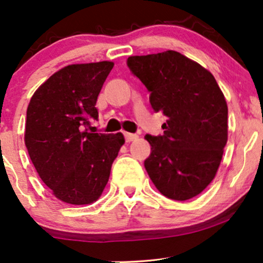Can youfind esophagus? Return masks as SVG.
Listing matches in <instances>:
<instances>
[{
    "instance_id": "esophagus-1",
    "label": "esophagus",
    "mask_w": 263,
    "mask_h": 263,
    "mask_svg": "<svg viewBox=\"0 0 263 263\" xmlns=\"http://www.w3.org/2000/svg\"><path fill=\"white\" fill-rule=\"evenodd\" d=\"M124 138L127 142H132V141H134V140L138 139L139 136L136 134H132V133H124Z\"/></svg>"
}]
</instances>
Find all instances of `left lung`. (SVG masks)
Returning a JSON list of instances; mask_svg holds the SVG:
<instances>
[{"instance_id": "8db88e82", "label": "left lung", "mask_w": 263, "mask_h": 263, "mask_svg": "<svg viewBox=\"0 0 263 263\" xmlns=\"http://www.w3.org/2000/svg\"><path fill=\"white\" fill-rule=\"evenodd\" d=\"M128 67L151 92L152 109L167 117L164 135L145 136L147 174L168 199H193L214 179L228 142L224 93L210 70L174 50L130 56Z\"/></svg>"}]
</instances>
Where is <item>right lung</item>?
<instances>
[{
  "label": "right lung",
  "instance_id": "obj_1",
  "mask_svg": "<svg viewBox=\"0 0 263 263\" xmlns=\"http://www.w3.org/2000/svg\"><path fill=\"white\" fill-rule=\"evenodd\" d=\"M114 62L69 64L33 93L27 106L25 145L39 177L55 197L69 204H89L100 197L124 136L87 133Z\"/></svg>",
  "mask_w": 263,
  "mask_h": 263
}]
</instances>
